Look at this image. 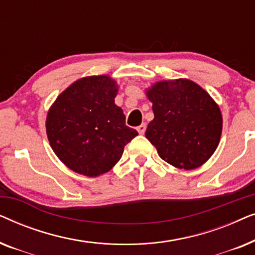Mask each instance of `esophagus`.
Listing matches in <instances>:
<instances>
[{
  "instance_id": "34e87169",
  "label": "esophagus",
  "mask_w": 255,
  "mask_h": 255,
  "mask_svg": "<svg viewBox=\"0 0 255 255\" xmlns=\"http://www.w3.org/2000/svg\"><path fill=\"white\" fill-rule=\"evenodd\" d=\"M137 131H138L140 134H144L145 131H146V124L142 123V124L139 125V127L137 128Z\"/></svg>"
}]
</instances>
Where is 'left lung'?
<instances>
[{"instance_id":"left-lung-1","label":"left lung","mask_w":255,"mask_h":255,"mask_svg":"<svg viewBox=\"0 0 255 255\" xmlns=\"http://www.w3.org/2000/svg\"><path fill=\"white\" fill-rule=\"evenodd\" d=\"M154 120L145 135L160 158L181 169H194L217 148L222 114L210 95L186 79L155 83L147 92Z\"/></svg>"}]
</instances>
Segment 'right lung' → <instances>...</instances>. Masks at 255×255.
Returning <instances> with one entry per match:
<instances>
[{"label":"right lung","mask_w":255,"mask_h":255,"mask_svg":"<svg viewBox=\"0 0 255 255\" xmlns=\"http://www.w3.org/2000/svg\"><path fill=\"white\" fill-rule=\"evenodd\" d=\"M117 85L107 75L88 76L61 93L46 118L50 145L68 168L93 177L120 161L138 132L115 104Z\"/></svg>","instance_id":"obj_1"}]
</instances>
